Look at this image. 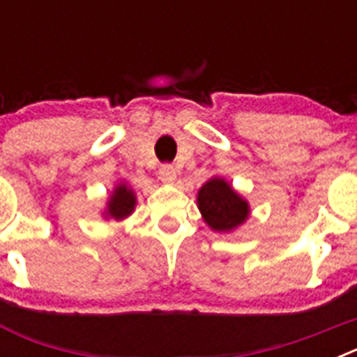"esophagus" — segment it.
<instances>
[{"mask_svg": "<svg viewBox=\"0 0 357 357\" xmlns=\"http://www.w3.org/2000/svg\"><path fill=\"white\" fill-rule=\"evenodd\" d=\"M175 176H176V172L172 164H162V166H160V169H159L160 181L166 182V184H172V182L175 181Z\"/></svg>", "mask_w": 357, "mask_h": 357, "instance_id": "obj_1", "label": "esophagus"}]
</instances>
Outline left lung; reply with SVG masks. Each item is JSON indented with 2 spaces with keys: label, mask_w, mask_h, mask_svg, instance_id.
Returning a JSON list of instances; mask_svg holds the SVG:
<instances>
[{
  "label": "left lung",
  "mask_w": 357,
  "mask_h": 357,
  "mask_svg": "<svg viewBox=\"0 0 357 357\" xmlns=\"http://www.w3.org/2000/svg\"><path fill=\"white\" fill-rule=\"evenodd\" d=\"M198 209L204 222L216 232H230L247 222L248 202L220 176H213L198 191Z\"/></svg>",
  "instance_id": "obj_1"
}]
</instances>
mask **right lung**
Returning a JSON list of instances; mask_svg holds the SVG:
<instances>
[{"label": "right lung", "mask_w": 357, "mask_h": 357, "mask_svg": "<svg viewBox=\"0 0 357 357\" xmlns=\"http://www.w3.org/2000/svg\"><path fill=\"white\" fill-rule=\"evenodd\" d=\"M135 195L127 182H119L114 188L112 195L109 197L105 209V218H112L116 222H121L127 216L134 213Z\"/></svg>", "instance_id": "1"}]
</instances>
